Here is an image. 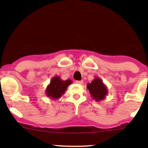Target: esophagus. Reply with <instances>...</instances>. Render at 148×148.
<instances>
[{"mask_svg":"<svg viewBox=\"0 0 148 148\" xmlns=\"http://www.w3.org/2000/svg\"><path fill=\"white\" fill-rule=\"evenodd\" d=\"M77 84H84V81H77Z\"/></svg>","mask_w":148,"mask_h":148,"instance_id":"esophagus-1","label":"esophagus"}]
</instances>
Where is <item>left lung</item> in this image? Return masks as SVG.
I'll return each mask as SVG.
<instances>
[{"mask_svg": "<svg viewBox=\"0 0 148 148\" xmlns=\"http://www.w3.org/2000/svg\"><path fill=\"white\" fill-rule=\"evenodd\" d=\"M87 88L92 99L97 102L104 100L108 95V88L99 77H95L91 83H88L87 84Z\"/></svg>", "mask_w": 148, "mask_h": 148, "instance_id": "1", "label": "left lung"}]
</instances>
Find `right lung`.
<instances>
[{
    "label": "right lung",
    "instance_id": "1",
    "mask_svg": "<svg viewBox=\"0 0 148 148\" xmlns=\"http://www.w3.org/2000/svg\"><path fill=\"white\" fill-rule=\"evenodd\" d=\"M71 84L72 81L71 79L64 81L59 76H55L52 78L50 84L45 89V94L48 98L56 100L64 93L67 87Z\"/></svg>",
    "mask_w": 148,
    "mask_h": 148
}]
</instances>
